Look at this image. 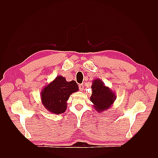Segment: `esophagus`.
<instances>
[{
  "label": "esophagus",
  "mask_w": 158,
  "mask_h": 158,
  "mask_svg": "<svg viewBox=\"0 0 158 158\" xmlns=\"http://www.w3.org/2000/svg\"><path fill=\"white\" fill-rule=\"evenodd\" d=\"M79 89L80 91H83L84 90V84H81L79 85Z\"/></svg>",
  "instance_id": "esophagus-1"
}]
</instances>
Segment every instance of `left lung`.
Wrapping results in <instances>:
<instances>
[{
	"label": "left lung",
	"mask_w": 158,
	"mask_h": 158,
	"mask_svg": "<svg viewBox=\"0 0 158 158\" xmlns=\"http://www.w3.org/2000/svg\"><path fill=\"white\" fill-rule=\"evenodd\" d=\"M92 89L90 101L93 103V106L98 112H103L112 106L117 96L114 92L105 85L102 80L99 78L94 80Z\"/></svg>",
	"instance_id": "obj_1"
}]
</instances>
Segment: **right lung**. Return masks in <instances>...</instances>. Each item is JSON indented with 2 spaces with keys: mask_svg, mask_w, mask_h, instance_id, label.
I'll use <instances>...</instances> for the list:
<instances>
[{
  "mask_svg": "<svg viewBox=\"0 0 158 158\" xmlns=\"http://www.w3.org/2000/svg\"><path fill=\"white\" fill-rule=\"evenodd\" d=\"M78 85L74 80L67 82L62 76H56L54 80L42 89V104L51 113H63L67 108V101L70 95L78 92Z\"/></svg>",
  "mask_w": 158,
  "mask_h": 158,
  "instance_id": "right-lung-1",
  "label": "right lung"
}]
</instances>
